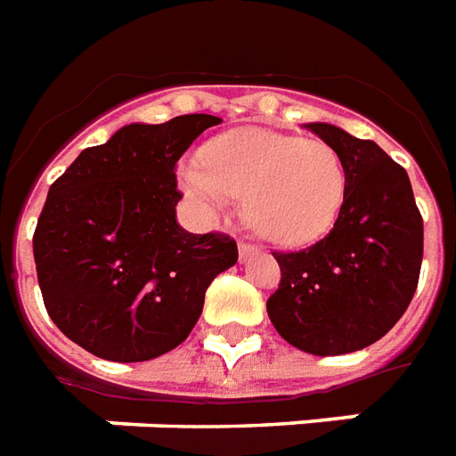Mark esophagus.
Wrapping results in <instances>:
<instances>
[{
	"label": "esophagus",
	"mask_w": 456,
	"mask_h": 456,
	"mask_svg": "<svg viewBox=\"0 0 456 456\" xmlns=\"http://www.w3.org/2000/svg\"><path fill=\"white\" fill-rule=\"evenodd\" d=\"M254 251H256V247H254V244H251V241H244V239H241V241H239V256H241V258L251 256V254H254Z\"/></svg>",
	"instance_id": "esophagus-1"
}]
</instances>
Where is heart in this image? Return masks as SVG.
<instances>
[{
    "label": "heart",
    "instance_id": "obj_1",
    "mask_svg": "<svg viewBox=\"0 0 456 456\" xmlns=\"http://www.w3.org/2000/svg\"><path fill=\"white\" fill-rule=\"evenodd\" d=\"M180 185L209 215L247 200L256 234L278 247L325 237L346 198V168L330 143L266 129H237L205 149V163H185Z\"/></svg>",
    "mask_w": 456,
    "mask_h": 456
}]
</instances>
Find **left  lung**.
Segmentation results:
<instances>
[{"label":"left lung","mask_w":456,"mask_h":456,"mask_svg":"<svg viewBox=\"0 0 456 456\" xmlns=\"http://www.w3.org/2000/svg\"><path fill=\"white\" fill-rule=\"evenodd\" d=\"M342 156L346 198L330 234L300 251H273L281 283L271 322L317 356L379 342L411 305L422 264V217L403 166L332 124H307Z\"/></svg>","instance_id":"obj_1"}]
</instances>
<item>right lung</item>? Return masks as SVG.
<instances>
[{
  "instance_id": "right-lung-1",
  "label": "right lung",
  "mask_w": 456,
  "mask_h": 456,
  "mask_svg": "<svg viewBox=\"0 0 456 456\" xmlns=\"http://www.w3.org/2000/svg\"><path fill=\"white\" fill-rule=\"evenodd\" d=\"M219 124L185 114L129 124L55 180L34 232L44 305L68 339L110 362H149L185 342L237 241L175 222V163Z\"/></svg>"
}]
</instances>
